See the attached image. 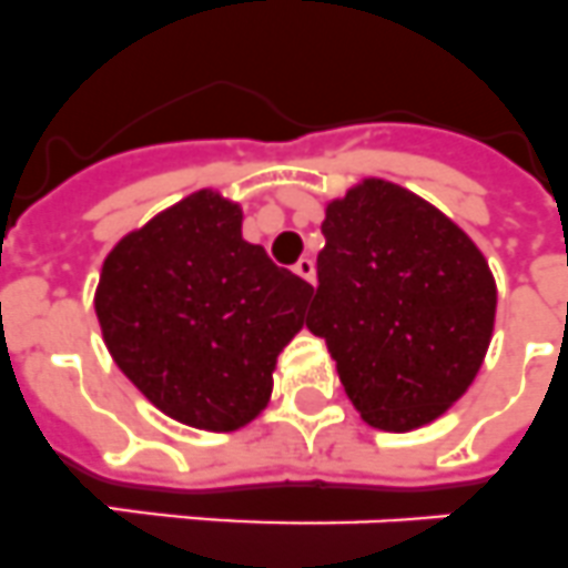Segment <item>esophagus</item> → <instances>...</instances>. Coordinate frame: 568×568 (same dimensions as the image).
<instances>
[{
  "instance_id": "34e87169",
  "label": "esophagus",
  "mask_w": 568,
  "mask_h": 568,
  "mask_svg": "<svg viewBox=\"0 0 568 568\" xmlns=\"http://www.w3.org/2000/svg\"><path fill=\"white\" fill-rule=\"evenodd\" d=\"M294 274H300L306 283L314 285V280H317V271H314V262L308 260V256H300L297 262H294Z\"/></svg>"
}]
</instances>
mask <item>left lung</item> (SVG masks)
<instances>
[{"label":"left lung","instance_id":"8db88e82","mask_svg":"<svg viewBox=\"0 0 568 568\" xmlns=\"http://www.w3.org/2000/svg\"><path fill=\"white\" fill-rule=\"evenodd\" d=\"M323 236L306 326L349 402L378 430L436 422L468 393L494 335L488 260L454 219L384 179L332 199Z\"/></svg>","mask_w":568,"mask_h":568}]
</instances>
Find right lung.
<instances>
[{
	"label": "right lung",
	"instance_id": "add662e5",
	"mask_svg": "<svg viewBox=\"0 0 568 568\" xmlns=\"http://www.w3.org/2000/svg\"><path fill=\"white\" fill-rule=\"evenodd\" d=\"M312 294L242 240L240 204L195 190L109 251L94 312L114 364L164 416L231 433L268 407Z\"/></svg>",
	"mask_w": 568,
	"mask_h": 568
}]
</instances>
